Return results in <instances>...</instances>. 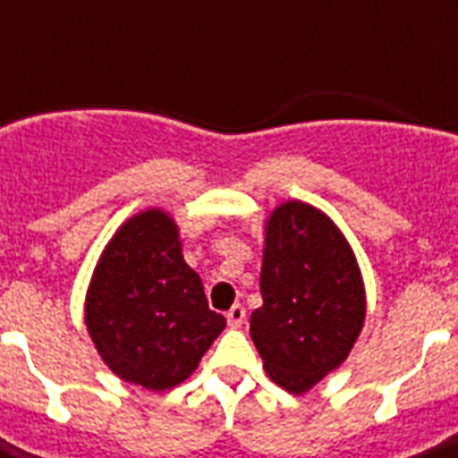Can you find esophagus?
Here are the masks:
<instances>
[{"label": "esophagus", "mask_w": 458, "mask_h": 458, "mask_svg": "<svg viewBox=\"0 0 458 458\" xmlns=\"http://www.w3.org/2000/svg\"><path fill=\"white\" fill-rule=\"evenodd\" d=\"M225 318H228V326L240 327L244 323V318H247V311H244L242 304H235L228 313H225Z\"/></svg>", "instance_id": "34e87169"}]
</instances>
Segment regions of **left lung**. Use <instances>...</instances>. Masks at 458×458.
I'll return each mask as SVG.
<instances>
[{
  "label": "left lung",
  "instance_id": "obj_1",
  "mask_svg": "<svg viewBox=\"0 0 458 458\" xmlns=\"http://www.w3.org/2000/svg\"><path fill=\"white\" fill-rule=\"evenodd\" d=\"M264 304L250 335L266 373L301 394L347 359L366 316L363 283L347 240L318 208L287 201L266 225Z\"/></svg>",
  "mask_w": 458,
  "mask_h": 458
}]
</instances>
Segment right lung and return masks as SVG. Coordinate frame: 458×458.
Listing matches in <instances>:
<instances>
[{
	"mask_svg": "<svg viewBox=\"0 0 458 458\" xmlns=\"http://www.w3.org/2000/svg\"><path fill=\"white\" fill-rule=\"evenodd\" d=\"M85 323L109 369L147 390L182 383L225 327L182 259L175 223L157 208L121 225L104 250Z\"/></svg>",
	"mask_w": 458,
	"mask_h": 458,
	"instance_id": "obj_1",
	"label": "right lung"
}]
</instances>
